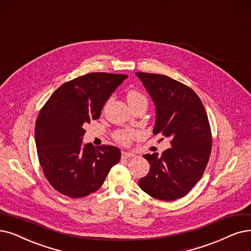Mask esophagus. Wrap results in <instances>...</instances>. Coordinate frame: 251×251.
<instances>
[{
	"mask_svg": "<svg viewBox=\"0 0 251 251\" xmlns=\"http://www.w3.org/2000/svg\"><path fill=\"white\" fill-rule=\"evenodd\" d=\"M122 156H123V158H131V157H134L135 154L132 153V152L123 151V152H122Z\"/></svg>",
	"mask_w": 251,
	"mask_h": 251,
	"instance_id": "esophagus-1",
	"label": "esophagus"
}]
</instances>
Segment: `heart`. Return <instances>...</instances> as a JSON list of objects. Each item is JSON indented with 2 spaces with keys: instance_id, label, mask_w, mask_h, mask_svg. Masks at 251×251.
Segmentation results:
<instances>
[{
  "instance_id": "1",
  "label": "heart",
  "mask_w": 251,
  "mask_h": 251,
  "mask_svg": "<svg viewBox=\"0 0 251 251\" xmlns=\"http://www.w3.org/2000/svg\"><path fill=\"white\" fill-rule=\"evenodd\" d=\"M126 99L128 105L131 107L141 102H147V99L145 98V96L137 91L128 92ZM137 135L138 133L136 131H132V129H117V131L113 133V138L119 144L128 145L132 142V140L135 137H137Z\"/></svg>"
}]
</instances>
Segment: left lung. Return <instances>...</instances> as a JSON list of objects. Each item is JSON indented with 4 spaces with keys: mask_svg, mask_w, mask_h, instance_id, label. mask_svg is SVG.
Wrapping results in <instances>:
<instances>
[{
    "mask_svg": "<svg viewBox=\"0 0 251 251\" xmlns=\"http://www.w3.org/2000/svg\"><path fill=\"white\" fill-rule=\"evenodd\" d=\"M156 108L153 134L171 138L158 156L145 154L149 173L139 180L143 192L162 201L185 197L202 178L211 153L212 134L206 110L187 85L166 75L138 72Z\"/></svg>",
    "mask_w": 251,
    "mask_h": 251,
    "instance_id": "8db88e82",
    "label": "left lung"
}]
</instances>
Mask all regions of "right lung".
Masks as SVG:
<instances>
[{
    "mask_svg": "<svg viewBox=\"0 0 251 251\" xmlns=\"http://www.w3.org/2000/svg\"><path fill=\"white\" fill-rule=\"evenodd\" d=\"M124 74L89 73L59 86L40 110L35 139L39 163L55 190L78 199L101 187L120 159L111 145H82L84 124L98 119Z\"/></svg>",
    "mask_w": 251,
    "mask_h": 251,
    "instance_id": "1",
    "label": "right lung"
}]
</instances>
